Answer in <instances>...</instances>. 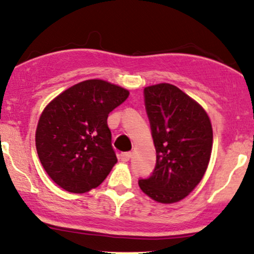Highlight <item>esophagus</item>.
<instances>
[{
  "mask_svg": "<svg viewBox=\"0 0 254 254\" xmlns=\"http://www.w3.org/2000/svg\"><path fill=\"white\" fill-rule=\"evenodd\" d=\"M130 157H132V153H130V152H122L120 154V159L122 162H128Z\"/></svg>",
  "mask_w": 254,
  "mask_h": 254,
  "instance_id": "1",
  "label": "esophagus"
}]
</instances>
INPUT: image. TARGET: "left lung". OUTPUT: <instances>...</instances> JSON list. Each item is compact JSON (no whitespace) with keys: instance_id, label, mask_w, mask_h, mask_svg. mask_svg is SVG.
<instances>
[{"instance_id":"obj_1","label":"left lung","mask_w":254,"mask_h":254,"mask_svg":"<svg viewBox=\"0 0 254 254\" xmlns=\"http://www.w3.org/2000/svg\"><path fill=\"white\" fill-rule=\"evenodd\" d=\"M146 114L157 162L139 187L160 203H175L195 189L210 159L213 129L207 113L177 86L162 83L144 89Z\"/></svg>"}]
</instances>
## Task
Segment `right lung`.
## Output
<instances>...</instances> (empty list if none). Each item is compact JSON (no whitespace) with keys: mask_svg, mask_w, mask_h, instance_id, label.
Listing matches in <instances>:
<instances>
[{"mask_svg":"<svg viewBox=\"0 0 254 254\" xmlns=\"http://www.w3.org/2000/svg\"><path fill=\"white\" fill-rule=\"evenodd\" d=\"M126 89L101 79L71 86L39 119L35 145L45 171L68 192L100 186L118 162L107 119L126 101Z\"/></svg>","mask_w":254,"mask_h":254,"instance_id":"add662e5","label":"right lung"}]
</instances>
